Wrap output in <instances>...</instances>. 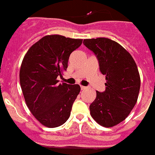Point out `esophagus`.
<instances>
[{
    "label": "esophagus",
    "instance_id": "obj_1",
    "mask_svg": "<svg viewBox=\"0 0 155 155\" xmlns=\"http://www.w3.org/2000/svg\"><path fill=\"white\" fill-rule=\"evenodd\" d=\"M87 88V87H84V86H81V90H85Z\"/></svg>",
    "mask_w": 155,
    "mask_h": 155
}]
</instances>
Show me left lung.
<instances>
[{"mask_svg": "<svg viewBox=\"0 0 155 155\" xmlns=\"http://www.w3.org/2000/svg\"><path fill=\"white\" fill-rule=\"evenodd\" d=\"M83 43L95 54L106 80L105 91H96L90 114L99 125L114 127L127 118L137 101L140 87L137 67L130 53L112 39H87Z\"/></svg>", "mask_w": 155, "mask_h": 155, "instance_id": "obj_1", "label": "left lung"}]
</instances>
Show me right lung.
Returning a JSON list of instances; mask_svg holds the SVG:
<instances>
[{
	"mask_svg": "<svg viewBox=\"0 0 155 155\" xmlns=\"http://www.w3.org/2000/svg\"><path fill=\"white\" fill-rule=\"evenodd\" d=\"M81 43L82 39L46 35L23 58L19 72L23 95L30 112L45 127H60L70 117L81 87L59 84L57 78L68 68L71 53Z\"/></svg>",
	"mask_w": 155,
	"mask_h": 155,
	"instance_id": "1",
	"label": "right lung"
}]
</instances>
